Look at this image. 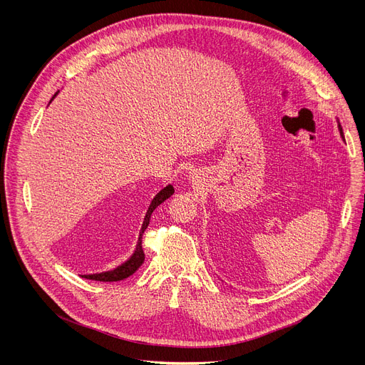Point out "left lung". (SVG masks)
<instances>
[{"mask_svg":"<svg viewBox=\"0 0 365 365\" xmlns=\"http://www.w3.org/2000/svg\"><path fill=\"white\" fill-rule=\"evenodd\" d=\"M337 127H339V131H340V136H341V139L344 140V136H343V130H341V125H340V123H339V120H337Z\"/></svg>","mask_w":365,"mask_h":365,"instance_id":"8db88e82","label":"left lung"}]
</instances>
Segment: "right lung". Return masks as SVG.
<instances>
[{
    "mask_svg": "<svg viewBox=\"0 0 365 365\" xmlns=\"http://www.w3.org/2000/svg\"><path fill=\"white\" fill-rule=\"evenodd\" d=\"M59 93V91H57ZM57 93L53 96L51 101L56 98ZM50 101V103H51ZM173 194H175V187H173L171 185H167L164 189H161L160 192L153 197V200L150 201L149 204V208L146 212V216L143 219V223H142V227H140V232H139V240H138V244H136V250H134V253L130 256L128 260H125L124 263H121L120 266L115 267V269L112 271H106V272H101V274H87V275H81L83 278H87V279H94V281H103V282H113V281H121V279H125L128 278L130 275H133L134 272H136L139 267L142 266L143 260H145V253H143V248H142V235L145 232V229L148 227L149 225V220H150V215L153 210H155L160 204H163L167 198H170Z\"/></svg>",
    "mask_w": 365,
    "mask_h": 365,
    "instance_id": "1",
    "label": "right lung"
}]
</instances>
